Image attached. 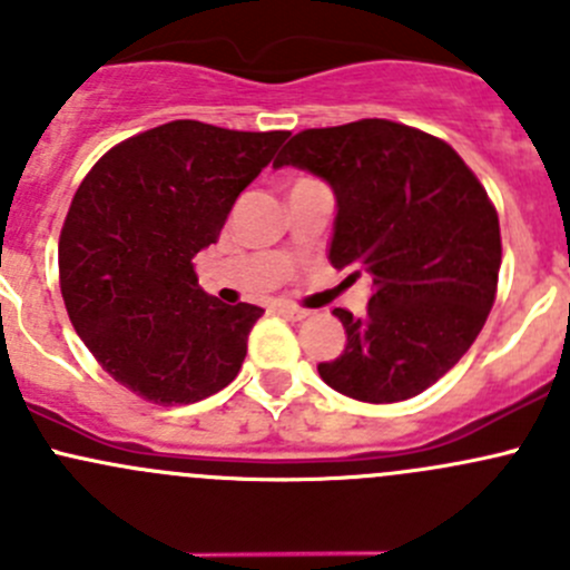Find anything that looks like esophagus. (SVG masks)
Returning a JSON list of instances; mask_svg holds the SVG:
<instances>
[{"mask_svg": "<svg viewBox=\"0 0 570 570\" xmlns=\"http://www.w3.org/2000/svg\"><path fill=\"white\" fill-rule=\"evenodd\" d=\"M278 312L284 314L286 320H292V322H301V320H306V317H312V312H308V308H301V306H292V303H278Z\"/></svg>", "mask_w": 570, "mask_h": 570, "instance_id": "1", "label": "esophagus"}]
</instances>
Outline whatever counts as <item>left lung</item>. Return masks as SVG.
<instances>
[{"label":"left lung","mask_w":570,"mask_h":570,"mask_svg":"<svg viewBox=\"0 0 570 570\" xmlns=\"http://www.w3.org/2000/svg\"><path fill=\"white\" fill-rule=\"evenodd\" d=\"M336 193L331 264L372 275L364 320L320 377L358 402H402L444 377L497 301L502 234L480 178L441 137L386 118L303 129L275 157Z\"/></svg>","instance_id":"8db88e82"}]
</instances>
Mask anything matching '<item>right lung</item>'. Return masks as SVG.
Segmentation results:
<instances>
[{
  "instance_id": "obj_1",
  "label": "right lung",
  "mask_w": 570,
  "mask_h": 570,
  "mask_svg": "<svg viewBox=\"0 0 570 570\" xmlns=\"http://www.w3.org/2000/svg\"><path fill=\"white\" fill-rule=\"evenodd\" d=\"M289 131L170 120L112 146L82 178L60 232V292L101 370L157 405L226 389L264 308L226 306L193 258Z\"/></svg>"
}]
</instances>
